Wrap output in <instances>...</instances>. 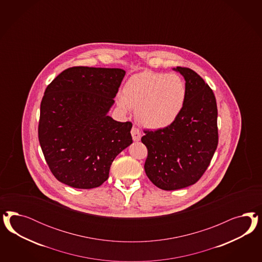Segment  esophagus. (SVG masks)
Masks as SVG:
<instances>
[{"label": "esophagus", "instance_id": "esophagus-1", "mask_svg": "<svg viewBox=\"0 0 262 262\" xmlns=\"http://www.w3.org/2000/svg\"><path fill=\"white\" fill-rule=\"evenodd\" d=\"M132 136H133V139L135 140V141H139L140 139H141V132H140V129L139 128H137V127H134L132 128Z\"/></svg>", "mask_w": 262, "mask_h": 262}]
</instances>
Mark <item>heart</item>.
Here are the masks:
<instances>
[{
    "instance_id": "b5f03b06",
    "label": "heart",
    "mask_w": 262,
    "mask_h": 262,
    "mask_svg": "<svg viewBox=\"0 0 262 262\" xmlns=\"http://www.w3.org/2000/svg\"><path fill=\"white\" fill-rule=\"evenodd\" d=\"M186 85L177 74L143 71L127 79L117 103L124 113L135 110L137 121L151 129L172 125L182 113Z\"/></svg>"
}]
</instances>
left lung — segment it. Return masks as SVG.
I'll return each mask as SVG.
<instances>
[{"instance_id":"1","label":"left lung","mask_w":262,"mask_h":262,"mask_svg":"<svg viewBox=\"0 0 262 262\" xmlns=\"http://www.w3.org/2000/svg\"><path fill=\"white\" fill-rule=\"evenodd\" d=\"M186 85L183 111L172 125L144 130L148 149L145 172L162 190H177L197 183L206 172L218 145L217 104L213 91L198 74L177 67Z\"/></svg>"}]
</instances>
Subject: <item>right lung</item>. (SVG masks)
Returning a JSON list of instances; mask_svg holds the SVG:
<instances>
[{
    "instance_id": "right-lung-1",
    "label": "right lung",
    "mask_w": 262,
    "mask_h": 262,
    "mask_svg": "<svg viewBox=\"0 0 262 262\" xmlns=\"http://www.w3.org/2000/svg\"><path fill=\"white\" fill-rule=\"evenodd\" d=\"M125 74L119 68L71 67L46 88L38 139L60 183L79 189L102 185L112 161L133 143V124L107 114Z\"/></svg>"
}]
</instances>
